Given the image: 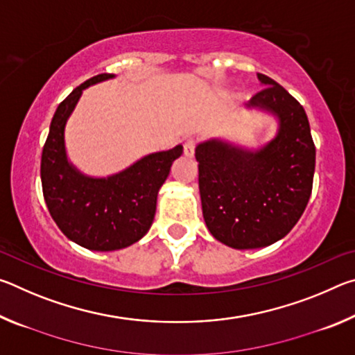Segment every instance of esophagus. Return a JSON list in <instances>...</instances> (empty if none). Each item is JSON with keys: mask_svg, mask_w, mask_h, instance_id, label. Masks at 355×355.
<instances>
[{"mask_svg": "<svg viewBox=\"0 0 355 355\" xmlns=\"http://www.w3.org/2000/svg\"><path fill=\"white\" fill-rule=\"evenodd\" d=\"M183 152H184L186 156H194V153H196V139H192V137L186 139L184 144H183Z\"/></svg>", "mask_w": 355, "mask_h": 355, "instance_id": "1", "label": "esophagus"}]
</instances>
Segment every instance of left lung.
Segmentation results:
<instances>
[{"instance_id": "1", "label": "left lung", "mask_w": 355, "mask_h": 355, "mask_svg": "<svg viewBox=\"0 0 355 355\" xmlns=\"http://www.w3.org/2000/svg\"><path fill=\"white\" fill-rule=\"evenodd\" d=\"M263 89L248 106L279 119V133L260 150L211 139L196 147L203 219L218 241L257 249L279 241L307 207L315 144L302 105L279 83L258 73Z\"/></svg>"}]
</instances>
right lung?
I'll use <instances>...</instances> for the list:
<instances>
[{"instance_id": "add662e5", "label": "right lung", "mask_w": 355, "mask_h": 355, "mask_svg": "<svg viewBox=\"0 0 355 355\" xmlns=\"http://www.w3.org/2000/svg\"><path fill=\"white\" fill-rule=\"evenodd\" d=\"M112 76L101 73L84 81L59 103L40 161L42 191L53 220L73 243L100 252L128 248L146 235L155 218L158 191L183 153V147L177 146L147 155L107 178L83 175L69 163L64 144L69 116L84 89Z\"/></svg>"}]
</instances>
